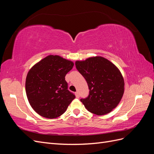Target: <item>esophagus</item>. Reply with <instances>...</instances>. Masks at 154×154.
Listing matches in <instances>:
<instances>
[{
  "label": "esophagus",
  "mask_w": 154,
  "mask_h": 154,
  "mask_svg": "<svg viewBox=\"0 0 154 154\" xmlns=\"http://www.w3.org/2000/svg\"><path fill=\"white\" fill-rule=\"evenodd\" d=\"M75 96H76V97H77V98H79V94H78V92H75Z\"/></svg>",
  "instance_id": "1"
}]
</instances>
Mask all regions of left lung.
<instances>
[{"label":"left lung","instance_id":"1","mask_svg":"<svg viewBox=\"0 0 154 154\" xmlns=\"http://www.w3.org/2000/svg\"><path fill=\"white\" fill-rule=\"evenodd\" d=\"M75 65L90 90L87 98L80 100L85 108L99 116L110 112L118 105L124 94V79L119 69L100 56L76 60Z\"/></svg>","mask_w":154,"mask_h":154}]
</instances>
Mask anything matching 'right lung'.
Masks as SVG:
<instances>
[{
  "mask_svg": "<svg viewBox=\"0 0 154 154\" xmlns=\"http://www.w3.org/2000/svg\"><path fill=\"white\" fill-rule=\"evenodd\" d=\"M74 66L71 60L48 55L27 72L26 92L30 105L37 114L48 119L62 115L75 98L67 89L65 76Z\"/></svg>",
  "mask_w": 154,
  "mask_h": 154,
  "instance_id": "right-lung-1",
  "label": "right lung"
}]
</instances>
